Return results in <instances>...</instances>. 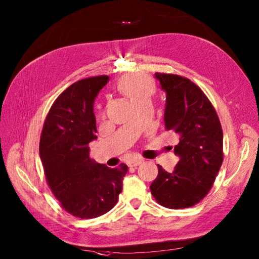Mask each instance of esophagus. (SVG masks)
<instances>
[{
	"label": "esophagus",
	"instance_id": "1",
	"mask_svg": "<svg viewBox=\"0 0 259 259\" xmlns=\"http://www.w3.org/2000/svg\"><path fill=\"white\" fill-rule=\"evenodd\" d=\"M142 161H144V160H142V159H138V158L133 159V160H130V161H129V166H130V167L139 166V164H140Z\"/></svg>",
	"mask_w": 259,
	"mask_h": 259
}]
</instances>
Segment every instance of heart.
I'll use <instances>...</instances> for the list:
<instances>
[{"mask_svg":"<svg viewBox=\"0 0 259 259\" xmlns=\"http://www.w3.org/2000/svg\"><path fill=\"white\" fill-rule=\"evenodd\" d=\"M119 89L137 106L141 101L151 98L153 92H155V85L147 76L133 74L124 76L120 81Z\"/></svg>","mask_w":259,"mask_h":259,"instance_id":"1","label":"heart"}]
</instances>
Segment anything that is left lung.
<instances>
[{"mask_svg":"<svg viewBox=\"0 0 259 259\" xmlns=\"http://www.w3.org/2000/svg\"><path fill=\"white\" fill-rule=\"evenodd\" d=\"M166 93L164 128L179 135L172 172L158 164L150 190L159 205L183 209L196 205L210 190L223 163L221 121L205 93L184 76L155 73Z\"/></svg>","mask_w":259,"mask_h":259,"instance_id":"left-lung-1","label":"left lung"}]
</instances>
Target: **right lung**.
Here are the masks:
<instances>
[{"label": "right lung", "mask_w": 259, "mask_h": 259, "mask_svg": "<svg viewBox=\"0 0 259 259\" xmlns=\"http://www.w3.org/2000/svg\"><path fill=\"white\" fill-rule=\"evenodd\" d=\"M108 75L80 80L54 101L43 125L40 158L53 195L69 213L81 219L108 212L118 201L128 166L109 168L90 158L97 139L93 103Z\"/></svg>", "instance_id": "1"}]
</instances>
